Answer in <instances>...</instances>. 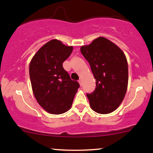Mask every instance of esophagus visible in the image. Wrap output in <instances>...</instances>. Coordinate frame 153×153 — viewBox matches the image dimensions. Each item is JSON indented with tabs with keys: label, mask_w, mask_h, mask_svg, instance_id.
I'll return each instance as SVG.
<instances>
[{
	"label": "esophagus",
	"mask_w": 153,
	"mask_h": 153,
	"mask_svg": "<svg viewBox=\"0 0 153 153\" xmlns=\"http://www.w3.org/2000/svg\"><path fill=\"white\" fill-rule=\"evenodd\" d=\"M78 82H79V84H80V86H82V80H81V79H80V80H78Z\"/></svg>",
	"instance_id": "obj_1"
}]
</instances>
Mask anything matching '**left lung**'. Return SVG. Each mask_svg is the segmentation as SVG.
<instances>
[{"label": "left lung", "mask_w": 153, "mask_h": 153, "mask_svg": "<svg viewBox=\"0 0 153 153\" xmlns=\"http://www.w3.org/2000/svg\"><path fill=\"white\" fill-rule=\"evenodd\" d=\"M80 52L90 64L96 89L87 94L94 111L106 114L115 111L124 100L128 86V64L123 51L106 38L99 36Z\"/></svg>", "instance_id": "8db88e82"}]
</instances>
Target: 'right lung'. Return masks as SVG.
Returning <instances> with one entry per match:
<instances>
[{"label": "right lung", "mask_w": 153, "mask_h": 153, "mask_svg": "<svg viewBox=\"0 0 153 153\" xmlns=\"http://www.w3.org/2000/svg\"><path fill=\"white\" fill-rule=\"evenodd\" d=\"M73 50V46L52 39L36 52L29 64V76L35 99L52 114L68 111L80 87L62 67Z\"/></svg>", "instance_id": "add662e5"}]
</instances>
